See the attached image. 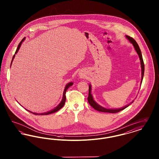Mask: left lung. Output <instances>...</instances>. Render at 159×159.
<instances>
[{
  "instance_id": "left-lung-1",
  "label": "left lung",
  "mask_w": 159,
  "mask_h": 159,
  "mask_svg": "<svg viewBox=\"0 0 159 159\" xmlns=\"http://www.w3.org/2000/svg\"><path fill=\"white\" fill-rule=\"evenodd\" d=\"M126 38L129 41L134 45V47L135 48V49L136 50V52L138 53L139 60H140V62H141V84L143 82V79L144 77V61H143V56H142V53L141 52V50L139 49V47L138 45V43H136V41L133 39V38H130L128 36H126ZM92 91V86L91 84H89V95H88V102L89 103V104L91 105L95 110L98 111H101V112H105V113H116L117 112H119L121 110L125 109L126 107H128L130 104H128L127 106L123 107V108H118V109H108V108H106L103 107H101L100 105H99L98 103H97L95 102V101L94 100L93 97L91 93Z\"/></svg>"
}]
</instances>
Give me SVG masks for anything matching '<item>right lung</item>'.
<instances>
[{"label":"right lung","mask_w":159,"mask_h":159,"mask_svg":"<svg viewBox=\"0 0 159 159\" xmlns=\"http://www.w3.org/2000/svg\"><path fill=\"white\" fill-rule=\"evenodd\" d=\"M25 38H23V39H22V40L20 42V43H19V45L18 46L17 49H16V51H15V54H14V57H13V58H12V61H11V65H12V61H13L14 59V58H15V54H16V53L18 52V51H19V49H20V47H21V44L23 43V42L24 41V40H25ZM73 84V82H70V83H67V84H66V87H65V88H64V92H63L62 98V100H61L60 103L58 106H57L55 108H54L53 109L51 110V111H48V112H45V113H33V112H31V111H29V110H27V111H29V112H31V113L34 114H36V115H48V114L53 113H55V112L58 111V110H60L61 108H62V107H63V106H64L65 102H66V91H67V90L68 89V88H70V87L71 86H72Z\"/></svg>","instance_id":"obj_1"}]
</instances>
